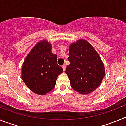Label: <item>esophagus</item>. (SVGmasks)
<instances>
[{"label": "esophagus", "mask_w": 126, "mask_h": 126, "mask_svg": "<svg viewBox=\"0 0 126 126\" xmlns=\"http://www.w3.org/2000/svg\"><path fill=\"white\" fill-rule=\"evenodd\" d=\"M62 69H63V70H64V71H65V68H66V67H65V64H64V65H62Z\"/></svg>", "instance_id": "esophagus-1"}]
</instances>
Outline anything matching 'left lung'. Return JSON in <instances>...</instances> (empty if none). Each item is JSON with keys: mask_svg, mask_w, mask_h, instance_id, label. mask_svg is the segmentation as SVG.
<instances>
[{"mask_svg": "<svg viewBox=\"0 0 126 126\" xmlns=\"http://www.w3.org/2000/svg\"><path fill=\"white\" fill-rule=\"evenodd\" d=\"M65 73L71 87L81 94L93 92L102 83L105 76L103 62L98 53L87 41L79 40L69 47Z\"/></svg>", "mask_w": 126, "mask_h": 126, "instance_id": "1", "label": "left lung"}]
</instances>
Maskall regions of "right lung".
Masks as SVG:
<instances>
[{"instance_id":"right-lung-1","label":"right lung","mask_w":126,"mask_h":126,"mask_svg":"<svg viewBox=\"0 0 126 126\" xmlns=\"http://www.w3.org/2000/svg\"><path fill=\"white\" fill-rule=\"evenodd\" d=\"M57 55L52 52V45L44 40L33 47L24 61L22 79L32 92L45 94L55 86L63 69L57 63Z\"/></svg>"}]
</instances>
